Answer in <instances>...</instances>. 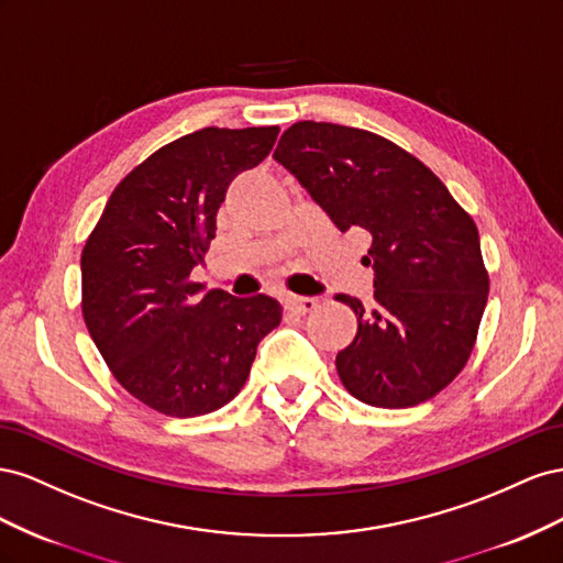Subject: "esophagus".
<instances>
[{
    "label": "esophagus",
    "instance_id": "obj_1",
    "mask_svg": "<svg viewBox=\"0 0 563 563\" xmlns=\"http://www.w3.org/2000/svg\"><path fill=\"white\" fill-rule=\"evenodd\" d=\"M285 307L290 309L292 313H309V311H313L318 307V299L290 295V297H285Z\"/></svg>",
    "mask_w": 563,
    "mask_h": 563
}]
</instances>
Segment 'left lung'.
I'll use <instances>...</instances> for the list:
<instances>
[{
  "label": "left lung",
  "instance_id": "8db88e82",
  "mask_svg": "<svg viewBox=\"0 0 563 563\" xmlns=\"http://www.w3.org/2000/svg\"><path fill=\"white\" fill-rule=\"evenodd\" d=\"M342 233L363 229L375 303L336 295L358 318L336 353L351 396L375 408H410L437 396L467 363L488 301L474 219L415 155L373 132L297 122L273 153Z\"/></svg>",
  "mask_w": 563,
  "mask_h": 563
}]
</instances>
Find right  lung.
Segmentation results:
<instances>
[{
    "instance_id": "right-lung-1",
    "label": "right lung",
    "mask_w": 563,
    "mask_h": 563,
    "mask_svg": "<svg viewBox=\"0 0 563 563\" xmlns=\"http://www.w3.org/2000/svg\"><path fill=\"white\" fill-rule=\"evenodd\" d=\"M278 126H205L155 151L112 190L82 250V316L110 373L143 406L196 417L247 382L283 307L190 280L238 174L271 153Z\"/></svg>"
}]
</instances>
